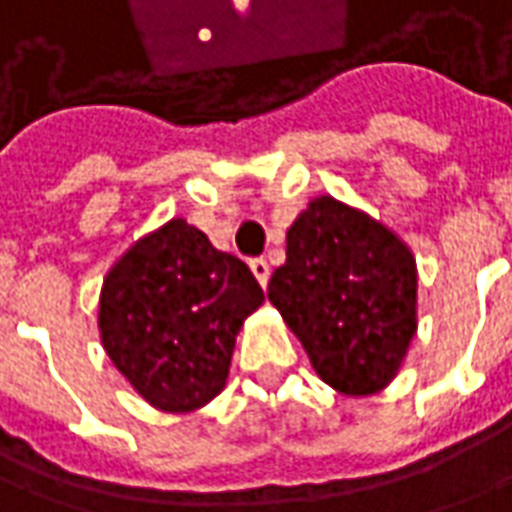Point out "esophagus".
I'll return each instance as SVG.
<instances>
[{
  "label": "esophagus",
  "mask_w": 512,
  "mask_h": 512,
  "mask_svg": "<svg viewBox=\"0 0 512 512\" xmlns=\"http://www.w3.org/2000/svg\"><path fill=\"white\" fill-rule=\"evenodd\" d=\"M249 268H252V274L257 277V282H260V285L266 288L268 274H271V268H268L266 257H252V260H249Z\"/></svg>",
  "instance_id": "esophagus-1"
}]
</instances>
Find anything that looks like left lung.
<instances>
[{"label": "left lung", "mask_w": 512, "mask_h": 512, "mask_svg": "<svg viewBox=\"0 0 512 512\" xmlns=\"http://www.w3.org/2000/svg\"><path fill=\"white\" fill-rule=\"evenodd\" d=\"M416 257L388 227L318 196L288 230L268 299L321 380L366 396L396 377L416 335Z\"/></svg>", "instance_id": "obj_1"}]
</instances>
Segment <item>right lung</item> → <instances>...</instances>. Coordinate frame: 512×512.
Instances as JSON below:
<instances>
[{"label": "right lung", "mask_w": 512, "mask_h": 512, "mask_svg": "<svg viewBox=\"0 0 512 512\" xmlns=\"http://www.w3.org/2000/svg\"><path fill=\"white\" fill-rule=\"evenodd\" d=\"M263 305L244 260L171 219L110 268L99 332L113 366L149 405L188 413L219 396L235 335Z\"/></svg>", "instance_id": "right-lung-1"}]
</instances>
